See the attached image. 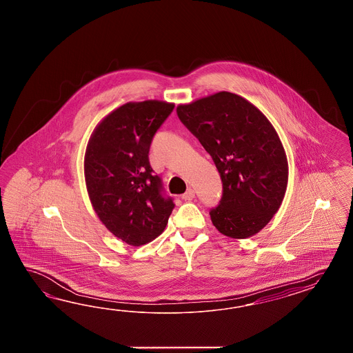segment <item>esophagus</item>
Wrapping results in <instances>:
<instances>
[{
	"instance_id": "esophagus-1",
	"label": "esophagus",
	"mask_w": 353,
	"mask_h": 353,
	"mask_svg": "<svg viewBox=\"0 0 353 353\" xmlns=\"http://www.w3.org/2000/svg\"><path fill=\"white\" fill-rule=\"evenodd\" d=\"M194 198H195V191H194V189H191V188H189L188 191L182 195V199L186 200V201H190V200H192Z\"/></svg>"
}]
</instances>
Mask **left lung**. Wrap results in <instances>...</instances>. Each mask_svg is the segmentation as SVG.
Listing matches in <instances>:
<instances>
[{
    "label": "left lung",
    "mask_w": 353,
    "mask_h": 353,
    "mask_svg": "<svg viewBox=\"0 0 353 353\" xmlns=\"http://www.w3.org/2000/svg\"><path fill=\"white\" fill-rule=\"evenodd\" d=\"M221 174L223 194L210 210L215 228L232 239L260 232L283 201L288 162L281 139L263 112L230 92L177 107Z\"/></svg>",
    "instance_id": "left-lung-1"
}]
</instances>
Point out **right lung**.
Returning a JSON list of instances; mask_svg holds the SVG:
<instances>
[{
	"label": "right lung",
	"instance_id": "add662e5",
	"mask_svg": "<svg viewBox=\"0 0 353 353\" xmlns=\"http://www.w3.org/2000/svg\"><path fill=\"white\" fill-rule=\"evenodd\" d=\"M173 108L162 101L123 104L99 122L86 146L90 203L107 230L131 246L157 239L174 208L149 163L153 137Z\"/></svg>",
	"mask_w": 353,
	"mask_h": 353
}]
</instances>
